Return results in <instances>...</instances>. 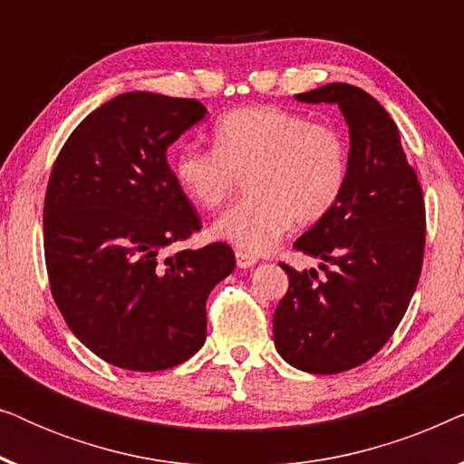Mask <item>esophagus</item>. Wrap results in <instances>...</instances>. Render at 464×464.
I'll use <instances>...</instances> for the list:
<instances>
[{"mask_svg": "<svg viewBox=\"0 0 464 464\" xmlns=\"http://www.w3.org/2000/svg\"><path fill=\"white\" fill-rule=\"evenodd\" d=\"M257 264V259L253 257V256H246V253H243V251H237V266L238 268H251V266H256Z\"/></svg>", "mask_w": 464, "mask_h": 464, "instance_id": "esophagus-1", "label": "esophagus"}]
</instances>
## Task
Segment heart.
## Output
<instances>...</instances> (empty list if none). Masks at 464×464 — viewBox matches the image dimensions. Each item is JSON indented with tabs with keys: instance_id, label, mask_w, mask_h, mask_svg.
<instances>
[{
	"instance_id": "1",
	"label": "heart",
	"mask_w": 464,
	"mask_h": 464,
	"mask_svg": "<svg viewBox=\"0 0 464 464\" xmlns=\"http://www.w3.org/2000/svg\"><path fill=\"white\" fill-rule=\"evenodd\" d=\"M246 175V198L211 226L218 240L246 256L275 249L291 226H313L332 211L348 177V145L332 124L308 122L272 105H246L215 124L213 148L188 145L173 177L200 208H218Z\"/></svg>"
}]
</instances>
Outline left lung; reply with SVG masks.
Wrapping results in <instances>:
<instances>
[{"mask_svg": "<svg viewBox=\"0 0 464 464\" xmlns=\"http://www.w3.org/2000/svg\"><path fill=\"white\" fill-rule=\"evenodd\" d=\"M295 99L338 105L351 139L348 177L332 211L294 243L321 259L325 276L283 266L289 289L272 332L289 365L340 373L372 359L410 306L424 256L422 189L397 124L372 94L334 82Z\"/></svg>", "mask_w": 464, "mask_h": 464, "instance_id": "left-lung-1", "label": "left lung"}]
</instances>
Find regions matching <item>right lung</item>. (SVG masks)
<instances>
[{"label":"right lung","instance_id":"obj_1","mask_svg":"<svg viewBox=\"0 0 464 464\" xmlns=\"http://www.w3.org/2000/svg\"><path fill=\"white\" fill-rule=\"evenodd\" d=\"M205 116L196 99L118 94L82 120L50 173L44 251L54 302L75 338L122 370H169L198 353L207 297L237 264L224 243L160 259L200 230L167 150Z\"/></svg>","mask_w":464,"mask_h":464}]
</instances>
